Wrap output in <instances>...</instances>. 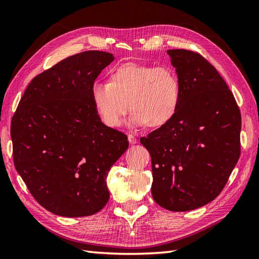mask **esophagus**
Segmentation results:
<instances>
[{
	"label": "esophagus",
	"instance_id": "1",
	"mask_svg": "<svg viewBox=\"0 0 259 259\" xmlns=\"http://www.w3.org/2000/svg\"><path fill=\"white\" fill-rule=\"evenodd\" d=\"M127 138H128V142H130V144H132V145H134V144H136V143H137V138H136V136H134L133 134H128Z\"/></svg>",
	"mask_w": 259,
	"mask_h": 259
}]
</instances>
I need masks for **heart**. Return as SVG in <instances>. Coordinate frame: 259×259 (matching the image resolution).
Segmentation results:
<instances>
[{
    "label": "heart",
    "instance_id": "heart-1",
    "mask_svg": "<svg viewBox=\"0 0 259 259\" xmlns=\"http://www.w3.org/2000/svg\"><path fill=\"white\" fill-rule=\"evenodd\" d=\"M91 96L107 126L119 127L130 108L131 124L158 128L175 116L182 98L177 73L166 66L126 62L113 68L109 82H95Z\"/></svg>",
    "mask_w": 259,
    "mask_h": 259
}]
</instances>
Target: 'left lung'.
<instances>
[{
    "instance_id": "left-lung-1",
    "label": "left lung",
    "mask_w": 259,
    "mask_h": 259,
    "mask_svg": "<svg viewBox=\"0 0 259 259\" xmlns=\"http://www.w3.org/2000/svg\"><path fill=\"white\" fill-rule=\"evenodd\" d=\"M179 108L140 143L151 155V193L171 211L199 208L222 192L240 158L241 113L225 80L200 54L169 50Z\"/></svg>"
}]
</instances>
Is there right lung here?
Listing matches in <instances>:
<instances>
[{"instance_id": "1", "label": "right lung", "mask_w": 259, "mask_h": 259, "mask_svg": "<svg viewBox=\"0 0 259 259\" xmlns=\"http://www.w3.org/2000/svg\"><path fill=\"white\" fill-rule=\"evenodd\" d=\"M113 59L86 51L59 61L32 79L13 115L15 167L53 214L90 216L110 197L106 178L128 148L127 136L101 122L91 89Z\"/></svg>"}]
</instances>
